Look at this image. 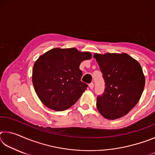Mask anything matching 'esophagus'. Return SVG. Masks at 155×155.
I'll return each instance as SVG.
<instances>
[{"label": "esophagus", "instance_id": "obj_1", "mask_svg": "<svg viewBox=\"0 0 155 155\" xmlns=\"http://www.w3.org/2000/svg\"><path fill=\"white\" fill-rule=\"evenodd\" d=\"M89 87H90V88L91 89V90H92V89L94 88V84L93 83H91L90 85H89Z\"/></svg>", "mask_w": 155, "mask_h": 155}]
</instances>
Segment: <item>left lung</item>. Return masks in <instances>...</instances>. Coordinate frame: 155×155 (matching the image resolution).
I'll use <instances>...</instances> for the list:
<instances>
[{"label": "left lung", "instance_id": "obj_1", "mask_svg": "<svg viewBox=\"0 0 155 155\" xmlns=\"http://www.w3.org/2000/svg\"><path fill=\"white\" fill-rule=\"evenodd\" d=\"M105 83L96 107L104 117L115 120L127 115L140 101L145 86L140 64L127 54H95Z\"/></svg>", "mask_w": 155, "mask_h": 155}]
</instances>
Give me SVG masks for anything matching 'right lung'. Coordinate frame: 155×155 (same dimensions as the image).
I'll list each match as a JSON object with an SVG mask.
<instances>
[{"label": "right lung", "mask_w": 155, "mask_h": 155, "mask_svg": "<svg viewBox=\"0 0 155 155\" xmlns=\"http://www.w3.org/2000/svg\"><path fill=\"white\" fill-rule=\"evenodd\" d=\"M91 58L90 52L76 48H53L39 57L33 65L32 80L44 105L61 111L76 103L88 87L81 81L79 65Z\"/></svg>", "instance_id": "1"}]
</instances>
